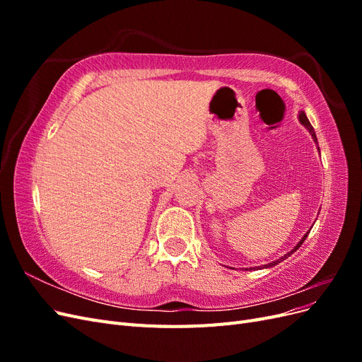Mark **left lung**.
<instances>
[{
    "instance_id": "obj_1",
    "label": "left lung",
    "mask_w": 362,
    "mask_h": 362,
    "mask_svg": "<svg viewBox=\"0 0 362 362\" xmlns=\"http://www.w3.org/2000/svg\"><path fill=\"white\" fill-rule=\"evenodd\" d=\"M299 122L306 128V129H308V133L311 134V137H313V140L315 141V145H319V141H317V136H315V133H314V128L311 127V124H310V120H308V117H306V115H305V112H299ZM317 148H319V146H317ZM310 231H311V229H310ZM310 231L308 233H305V235L302 237V240H300V242L298 243V245H296L290 252H287V254L286 255H284V257H281L279 259H276V261H272V262H269V264H264V266H259V267H257V269H267V267H273V266H276L278 264V262H281V261H284V259H286V258H288L291 254H293V252H296V250H298L299 247H300V245L305 242V238L306 237H308V234H310ZM252 269V267H250ZM247 270V269H246Z\"/></svg>"
}]
</instances>
